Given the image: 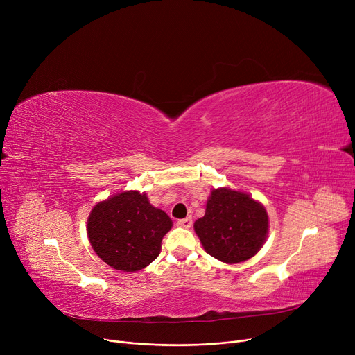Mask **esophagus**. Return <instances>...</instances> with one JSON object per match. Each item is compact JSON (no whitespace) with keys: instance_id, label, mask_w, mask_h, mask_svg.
Returning a JSON list of instances; mask_svg holds the SVG:
<instances>
[{"instance_id":"34e87169","label":"esophagus","mask_w":355,"mask_h":355,"mask_svg":"<svg viewBox=\"0 0 355 355\" xmlns=\"http://www.w3.org/2000/svg\"><path fill=\"white\" fill-rule=\"evenodd\" d=\"M177 225L180 227H184V229H190L193 226V218L191 217H185V218H181L177 221Z\"/></svg>"}]
</instances>
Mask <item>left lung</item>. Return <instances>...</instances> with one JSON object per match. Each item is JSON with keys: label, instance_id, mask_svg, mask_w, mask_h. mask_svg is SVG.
<instances>
[{"label": "left lung", "instance_id": "left-lung-1", "mask_svg": "<svg viewBox=\"0 0 355 355\" xmlns=\"http://www.w3.org/2000/svg\"><path fill=\"white\" fill-rule=\"evenodd\" d=\"M194 230L210 256L236 265L263 248L269 233L265 206L245 191L230 187L213 189L206 213L196 220Z\"/></svg>", "mask_w": 355, "mask_h": 355}]
</instances>
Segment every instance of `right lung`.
<instances>
[{"label": "right lung", "instance_id": "1", "mask_svg": "<svg viewBox=\"0 0 355 355\" xmlns=\"http://www.w3.org/2000/svg\"><path fill=\"white\" fill-rule=\"evenodd\" d=\"M173 220L154 207L146 193L121 191L95 204L87 217L92 249L106 265L121 272H138L154 262Z\"/></svg>", "mask_w": 355, "mask_h": 355}]
</instances>
